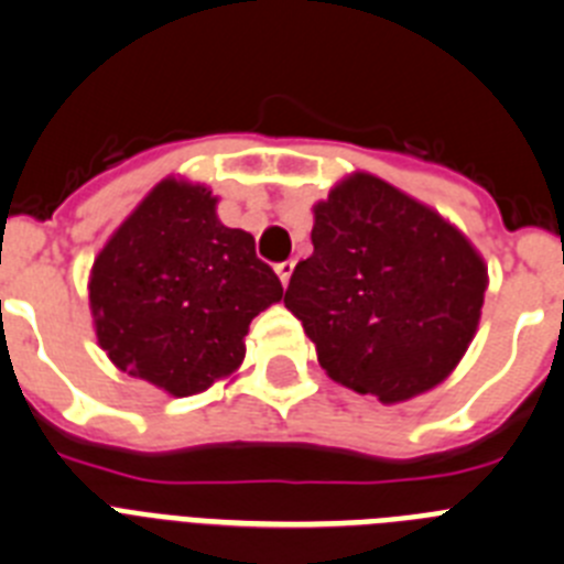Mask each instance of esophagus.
I'll return each mask as SVG.
<instances>
[{"label": "esophagus", "instance_id": "esophagus-1", "mask_svg": "<svg viewBox=\"0 0 564 564\" xmlns=\"http://www.w3.org/2000/svg\"><path fill=\"white\" fill-rule=\"evenodd\" d=\"M275 272H278V278H281L283 286H286L289 278H292V272H294V261H281V263H275Z\"/></svg>", "mask_w": 564, "mask_h": 564}]
</instances>
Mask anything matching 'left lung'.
I'll return each instance as SVG.
<instances>
[{
	"label": "left lung",
	"mask_w": 564,
	"mask_h": 564,
	"mask_svg": "<svg viewBox=\"0 0 564 564\" xmlns=\"http://www.w3.org/2000/svg\"><path fill=\"white\" fill-rule=\"evenodd\" d=\"M312 245L283 303L334 382L395 404L453 373L489 286L458 227L357 171L314 205Z\"/></svg>",
	"instance_id": "obj_1"
}]
</instances>
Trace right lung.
Listing matches in <instances>:
<instances>
[{"label": "right lung", "instance_id": "1", "mask_svg": "<svg viewBox=\"0 0 564 564\" xmlns=\"http://www.w3.org/2000/svg\"><path fill=\"white\" fill-rule=\"evenodd\" d=\"M216 202L210 187L162 180L111 232L89 275L100 348L171 395L230 377L252 317L283 297L256 238L221 225Z\"/></svg>", "mask_w": 564, "mask_h": 564}]
</instances>
